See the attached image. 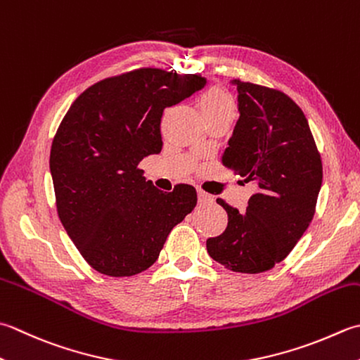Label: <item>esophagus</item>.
Segmentation results:
<instances>
[{
  "label": "esophagus",
  "instance_id": "1",
  "mask_svg": "<svg viewBox=\"0 0 360 360\" xmlns=\"http://www.w3.org/2000/svg\"><path fill=\"white\" fill-rule=\"evenodd\" d=\"M212 201H214L212 195L204 192V190H198V202L200 204H207V202H212Z\"/></svg>",
  "mask_w": 360,
  "mask_h": 360
}]
</instances>
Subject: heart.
<instances>
[{
  "label": "heart",
  "instance_id": "heart-1",
  "mask_svg": "<svg viewBox=\"0 0 360 360\" xmlns=\"http://www.w3.org/2000/svg\"><path fill=\"white\" fill-rule=\"evenodd\" d=\"M198 105L204 122L214 118H231L236 117V104L232 96L220 86L209 87L200 96Z\"/></svg>",
  "mask_w": 360,
  "mask_h": 360
}]
</instances>
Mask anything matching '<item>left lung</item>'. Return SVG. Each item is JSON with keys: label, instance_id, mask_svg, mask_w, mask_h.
I'll list each match as a JSON object with an SVG mask.
<instances>
[{"label": "left lung", "instance_id": "8db88e82", "mask_svg": "<svg viewBox=\"0 0 360 360\" xmlns=\"http://www.w3.org/2000/svg\"><path fill=\"white\" fill-rule=\"evenodd\" d=\"M240 118L221 164L252 182L245 212L228 214L223 234L207 238L209 256L237 273H262L284 260L311 224L323 165L309 123L290 96L234 79Z\"/></svg>", "mask_w": 360, "mask_h": 360}]
</instances>
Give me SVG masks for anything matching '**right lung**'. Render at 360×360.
Returning a JSON list of instances; mask_svg holds the SVG:
<instances>
[{
    "label": "right lung",
    "mask_w": 360,
    "mask_h": 360,
    "mask_svg": "<svg viewBox=\"0 0 360 360\" xmlns=\"http://www.w3.org/2000/svg\"><path fill=\"white\" fill-rule=\"evenodd\" d=\"M204 84L200 75L131 70L84 90L62 118L49 154L56 207L91 269L114 278L150 269L196 206L195 187L162 192L139 164L162 150L164 110Z\"/></svg>",
    "instance_id": "1"
}]
</instances>
